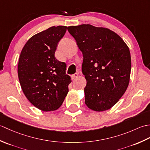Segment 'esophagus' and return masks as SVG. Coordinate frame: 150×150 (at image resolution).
Returning <instances> with one entry per match:
<instances>
[{"label":"esophagus","instance_id":"esophagus-1","mask_svg":"<svg viewBox=\"0 0 150 150\" xmlns=\"http://www.w3.org/2000/svg\"><path fill=\"white\" fill-rule=\"evenodd\" d=\"M79 76V73H75V74H73L72 76H71V79H76L77 78V77Z\"/></svg>","mask_w":150,"mask_h":150}]
</instances>
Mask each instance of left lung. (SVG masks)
<instances>
[{
    "label": "left lung",
    "mask_w": 150,
    "mask_h": 150,
    "mask_svg": "<svg viewBox=\"0 0 150 150\" xmlns=\"http://www.w3.org/2000/svg\"><path fill=\"white\" fill-rule=\"evenodd\" d=\"M82 55L86 80L85 104L95 111L110 109L128 86L132 62L128 46L119 35L90 24L68 27Z\"/></svg>",
    "instance_id": "8db88e82"
}]
</instances>
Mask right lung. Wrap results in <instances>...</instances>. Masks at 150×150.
I'll list each match as a JSON object with an SVG mask.
<instances>
[{
  "label": "right lung",
  "mask_w": 150,
  "mask_h": 150,
  "mask_svg": "<svg viewBox=\"0 0 150 150\" xmlns=\"http://www.w3.org/2000/svg\"><path fill=\"white\" fill-rule=\"evenodd\" d=\"M66 26H52L37 33L22 48L18 64V77L22 91L34 106L44 111H55L68 93L71 77L66 64L55 57Z\"/></svg>",
  "instance_id": "add662e5"
}]
</instances>
